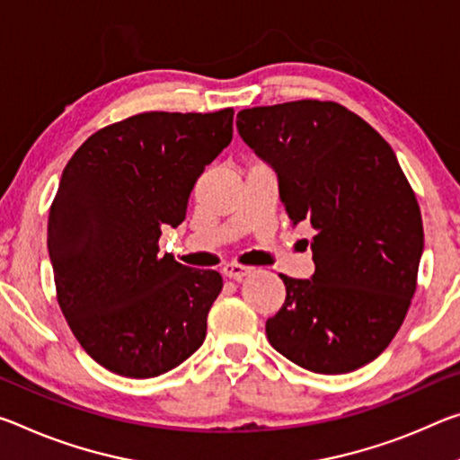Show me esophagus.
I'll use <instances>...</instances> for the list:
<instances>
[{"label":"esophagus","instance_id":"1","mask_svg":"<svg viewBox=\"0 0 460 460\" xmlns=\"http://www.w3.org/2000/svg\"><path fill=\"white\" fill-rule=\"evenodd\" d=\"M221 272H223L225 279L242 282V280L245 279V276H250V274H252V268H247V266H239V264H225V266L221 268Z\"/></svg>","mask_w":460,"mask_h":460}]
</instances>
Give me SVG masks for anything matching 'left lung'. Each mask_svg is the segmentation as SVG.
<instances>
[{
	"instance_id": "left-lung-1",
	"label": "left lung",
	"mask_w": 460,
	"mask_h": 460,
	"mask_svg": "<svg viewBox=\"0 0 460 460\" xmlns=\"http://www.w3.org/2000/svg\"><path fill=\"white\" fill-rule=\"evenodd\" d=\"M237 130L279 176L293 227L315 229V272L280 274L287 301L266 322L270 344L322 375L373 362L403 323L424 252L421 213L395 151L333 102L247 108Z\"/></svg>"
}]
</instances>
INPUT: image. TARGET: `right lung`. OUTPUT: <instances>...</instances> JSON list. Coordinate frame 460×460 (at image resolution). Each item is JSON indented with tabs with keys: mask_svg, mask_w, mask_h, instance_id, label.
I'll return each mask as SVG.
<instances>
[{
	"mask_svg": "<svg viewBox=\"0 0 460 460\" xmlns=\"http://www.w3.org/2000/svg\"><path fill=\"white\" fill-rule=\"evenodd\" d=\"M233 108L145 112L98 130L65 165L47 245L71 332L102 367L151 378L202 346L223 288L215 270L159 256L165 225L233 138Z\"/></svg>",
	"mask_w": 460,
	"mask_h": 460,
	"instance_id": "1",
	"label": "right lung"
}]
</instances>
